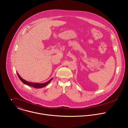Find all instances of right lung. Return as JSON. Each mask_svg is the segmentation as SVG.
Returning <instances> with one entry per match:
<instances>
[{"label":"right lung","instance_id":"obj_1","mask_svg":"<svg viewBox=\"0 0 128 128\" xmlns=\"http://www.w3.org/2000/svg\"><path fill=\"white\" fill-rule=\"evenodd\" d=\"M17 74V75L18 76V77H19V79L21 80V82L25 84H27V85H28L29 86H33L35 88H43L45 86H46L48 83H50V82H51V80H52V78L50 80H49L47 82H46L44 83H35V82H28L27 81H26V80L23 79L21 76H20L19 74H18V72H16Z\"/></svg>","mask_w":128,"mask_h":128}]
</instances>
